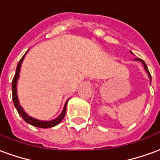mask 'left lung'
Masks as SVG:
<instances>
[{
    "label": "left lung",
    "mask_w": 160,
    "mask_h": 160,
    "mask_svg": "<svg viewBox=\"0 0 160 160\" xmlns=\"http://www.w3.org/2000/svg\"><path fill=\"white\" fill-rule=\"evenodd\" d=\"M135 60H136V61H141V62H142L143 65H144V67H145V69H146V72H147V73H148V75H149V77H150L151 80H152V76H151V73H150V72H149V70H148V68H147V67H146V63H145V61H143V60H141V59H138V58H136Z\"/></svg>",
    "instance_id": "obj_1"
}]
</instances>
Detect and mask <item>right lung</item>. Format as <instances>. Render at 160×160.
Instances as JSON below:
<instances>
[{
	"label": "right lung",
	"instance_id": "1",
	"mask_svg": "<svg viewBox=\"0 0 160 160\" xmlns=\"http://www.w3.org/2000/svg\"><path fill=\"white\" fill-rule=\"evenodd\" d=\"M26 54V53H25ZM25 56V55H24ZM24 56L22 57V59L20 60L19 63L17 65V68H16V72H15V74H14V78H13V81H12V91H13V93H12V97H13V102H14V107H16L19 114L22 116V118L26 122L28 123L30 125H32L33 127H41V128H49V127H55L56 125L60 124L62 119H64L65 114H66V108H67V104L68 102L65 104L64 109H63V112H61V114L57 118V119H53V120H51V121H41V120H38V119H33L29 117L28 115L25 112L23 111V109L22 108V107L19 105V101H18L17 98V93H16V84H17V80L19 78V73H20V68H21V65L22 63V61L24 59Z\"/></svg>",
	"mask_w": 160,
	"mask_h": 160
}]
</instances>
